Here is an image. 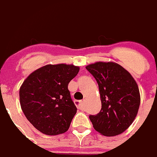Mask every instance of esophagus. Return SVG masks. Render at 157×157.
Masks as SVG:
<instances>
[{"instance_id": "34e87169", "label": "esophagus", "mask_w": 157, "mask_h": 157, "mask_svg": "<svg viewBox=\"0 0 157 157\" xmlns=\"http://www.w3.org/2000/svg\"><path fill=\"white\" fill-rule=\"evenodd\" d=\"M75 105L78 109H83V101H75Z\"/></svg>"}]
</instances>
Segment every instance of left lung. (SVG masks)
<instances>
[{
	"label": "left lung",
	"instance_id": "left-lung-1",
	"mask_svg": "<svg viewBox=\"0 0 157 157\" xmlns=\"http://www.w3.org/2000/svg\"><path fill=\"white\" fill-rule=\"evenodd\" d=\"M99 87L101 109L89 116L94 128L105 136L124 132L138 114L139 89L131 75L113 62H97L86 67Z\"/></svg>",
	"mask_w": 157,
	"mask_h": 157
}]
</instances>
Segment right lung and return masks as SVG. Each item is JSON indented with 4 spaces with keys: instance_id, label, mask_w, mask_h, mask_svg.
<instances>
[{
    "instance_id": "1",
    "label": "right lung",
    "mask_w": 157,
    "mask_h": 157,
    "mask_svg": "<svg viewBox=\"0 0 157 157\" xmlns=\"http://www.w3.org/2000/svg\"><path fill=\"white\" fill-rule=\"evenodd\" d=\"M79 71L72 64H48L32 72L19 90L21 109L40 132L57 135L68 130L77 109L68 83Z\"/></svg>"
}]
</instances>
